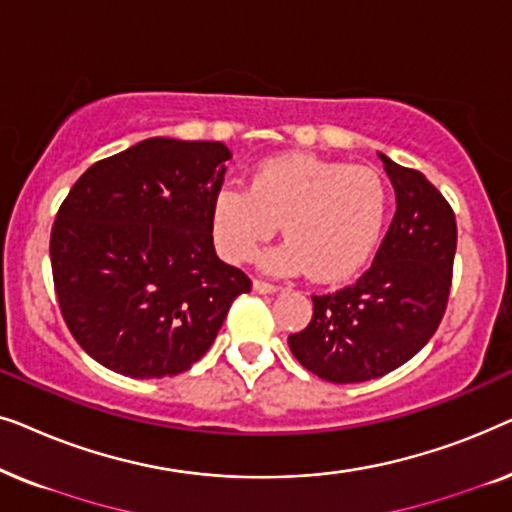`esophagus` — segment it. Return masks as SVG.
<instances>
[{
    "mask_svg": "<svg viewBox=\"0 0 512 512\" xmlns=\"http://www.w3.org/2000/svg\"><path fill=\"white\" fill-rule=\"evenodd\" d=\"M254 291L256 293H277L279 286L270 284V282H263V279H254Z\"/></svg>",
    "mask_w": 512,
    "mask_h": 512,
    "instance_id": "1",
    "label": "esophagus"
}]
</instances>
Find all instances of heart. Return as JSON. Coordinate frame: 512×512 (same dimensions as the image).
Returning a JSON list of instances; mask_svg holds the SVG:
<instances>
[{
    "label": "heart",
    "mask_w": 512,
    "mask_h": 512,
    "mask_svg": "<svg viewBox=\"0 0 512 512\" xmlns=\"http://www.w3.org/2000/svg\"><path fill=\"white\" fill-rule=\"evenodd\" d=\"M387 216L389 191L375 170L291 153L263 160L249 188L221 186L209 226L219 254L244 263L282 223L286 244L263 258L265 268L342 282L373 256Z\"/></svg>",
    "instance_id": "obj_1"
}]
</instances>
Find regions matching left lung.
Listing matches in <instances>:
<instances>
[{"mask_svg": "<svg viewBox=\"0 0 512 512\" xmlns=\"http://www.w3.org/2000/svg\"><path fill=\"white\" fill-rule=\"evenodd\" d=\"M396 214L356 284L312 296L310 324L289 335L303 368L335 384L366 382L410 361L443 319L452 286L457 221L422 172L380 153Z\"/></svg>", "mask_w": 512, "mask_h": 512, "instance_id": "left-lung-1", "label": "left lung"}]
</instances>
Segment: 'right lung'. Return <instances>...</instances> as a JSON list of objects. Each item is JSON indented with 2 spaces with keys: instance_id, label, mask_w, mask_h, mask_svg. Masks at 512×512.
<instances>
[{
  "instance_id": "1",
  "label": "right lung",
  "mask_w": 512,
  "mask_h": 512,
  "mask_svg": "<svg viewBox=\"0 0 512 512\" xmlns=\"http://www.w3.org/2000/svg\"><path fill=\"white\" fill-rule=\"evenodd\" d=\"M221 142L144 139L81 174L51 230L55 296L83 352L135 380L200 361L251 279L214 251Z\"/></svg>"
}]
</instances>
